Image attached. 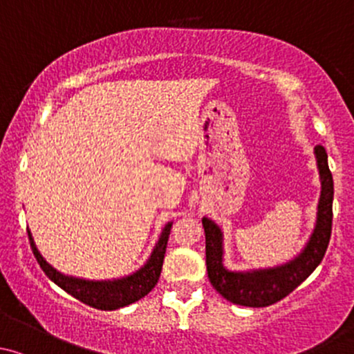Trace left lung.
<instances>
[{
	"instance_id": "left-lung-1",
	"label": "left lung",
	"mask_w": 354,
	"mask_h": 354,
	"mask_svg": "<svg viewBox=\"0 0 354 354\" xmlns=\"http://www.w3.org/2000/svg\"><path fill=\"white\" fill-rule=\"evenodd\" d=\"M320 177V198L313 230L304 249L288 262L274 268L232 271L225 266L223 230L211 218H203L206 235V269L214 290L228 301L243 307H268L283 300L300 286L322 262L333 230L334 182L324 147L313 150Z\"/></svg>"
}]
</instances>
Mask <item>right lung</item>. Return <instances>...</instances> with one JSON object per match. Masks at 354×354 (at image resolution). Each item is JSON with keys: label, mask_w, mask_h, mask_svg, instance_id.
I'll return each instance as SVG.
<instances>
[{"label": "right lung", "mask_w": 354, "mask_h": 354, "mask_svg": "<svg viewBox=\"0 0 354 354\" xmlns=\"http://www.w3.org/2000/svg\"><path fill=\"white\" fill-rule=\"evenodd\" d=\"M172 223L174 221H169L162 228V233H160L158 240L153 247L150 257L147 259V262L140 269H136L131 274L122 276V278L114 279H85L63 274L44 259L41 250L35 245L30 230H28V239H30L35 259H37L42 271L46 272L50 281H54L57 286L63 288L66 293L75 297L76 300L83 301L90 307L98 308V310H118V308L127 307V305L141 300L158 283Z\"/></svg>", "instance_id": "add662e5"}]
</instances>
